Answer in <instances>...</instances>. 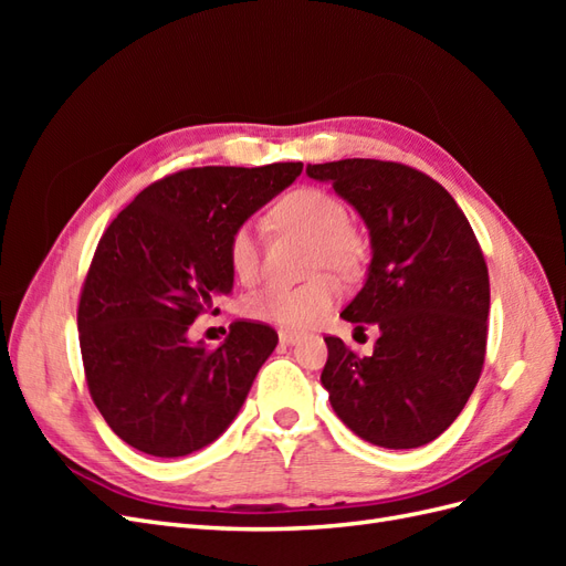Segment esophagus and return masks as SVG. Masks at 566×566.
<instances>
[{
  "instance_id": "obj_1",
  "label": "esophagus",
  "mask_w": 566,
  "mask_h": 566,
  "mask_svg": "<svg viewBox=\"0 0 566 566\" xmlns=\"http://www.w3.org/2000/svg\"><path fill=\"white\" fill-rule=\"evenodd\" d=\"M279 339L283 342V345H297V342L302 339L300 333H293V331H281L279 333Z\"/></svg>"
}]
</instances>
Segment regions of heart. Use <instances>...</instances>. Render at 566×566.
<instances>
[{
	"label": "heart",
	"mask_w": 566,
	"mask_h": 566,
	"mask_svg": "<svg viewBox=\"0 0 566 566\" xmlns=\"http://www.w3.org/2000/svg\"><path fill=\"white\" fill-rule=\"evenodd\" d=\"M276 224L312 238L310 271H333L349 279L361 266L364 248L349 227V212L337 196L316 186H300L285 193L271 210ZM227 256L241 281H252L260 269V235L252 224H238L227 243ZM339 300V285L328 273L302 285L269 283L245 297V316L283 328H310L331 314Z\"/></svg>",
	"instance_id": "obj_1"
}]
</instances>
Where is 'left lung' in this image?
<instances>
[{"label": "left lung", "instance_id": "1", "mask_svg": "<svg viewBox=\"0 0 566 566\" xmlns=\"http://www.w3.org/2000/svg\"><path fill=\"white\" fill-rule=\"evenodd\" d=\"M370 231L368 279L339 316L378 325L373 356L325 337L321 382L354 434L382 449L434 441L465 408L486 354L489 269L451 193L401 163L306 165Z\"/></svg>", "mask_w": 566, "mask_h": 566}]
</instances>
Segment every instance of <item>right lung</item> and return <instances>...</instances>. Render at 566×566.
<instances>
[{
    "instance_id": "right-lung-1",
    "label": "right lung",
    "mask_w": 566,
    "mask_h": 566,
    "mask_svg": "<svg viewBox=\"0 0 566 566\" xmlns=\"http://www.w3.org/2000/svg\"><path fill=\"white\" fill-rule=\"evenodd\" d=\"M300 172L302 163L181 169L144 188L101 235L77 306L82 364L101 416L136 451L188 455L241 410L276 331L235 321L217 349L186 333L231 293V231Z\"/></svg>"
}]
</instances>
